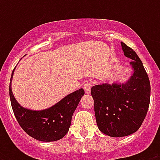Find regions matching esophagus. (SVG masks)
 Here are the masks:
<instances>
[{
  "label": "esophagus",
  "instance_id": "1",
  "mask_svg": "<svg viewBox=\"0 0 160 160\" xmlns=\"http://www.w3.org/2000/svg\"><path fill=\"white\" fill-rule=\"evenodd\" d=\"M91 87H92V83L91 82H86L84 85V90L85 91V94L87 95H90V90H91Z\"/></svg>",
  "mask_w": 160,
  "mask_h": 160
}]
</instances>
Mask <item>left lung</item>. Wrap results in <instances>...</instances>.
I'll use <instances>...</instances> for the list:
<instances>
[{"label": "left lung", "mask_w": 160, "mask_h": 160, "mask_svg": "<svg viewBox=\"0 0 160 160\" xmlns=\"http://www.w3.org/2000/svg\"><path fill=\"white\" fill-rule=\"evenodd\" d=\"M122 50L132 69L124 82L103 83L91 88L98 128L110 137H124L139 129L146 116L150 100V84L139 56L121 42Z\"/></svg>", "instance_id": "obj_1"}]
</instances>
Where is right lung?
<instances>
[{"mask_svg":"<svg viewBox=\"0 0 160 160\" xmlns=\"http://www.w3.org/2000/svg\"><path fill=\"white\" fill-rule=\"evenodd\" d=\"M10 82V99L14 114L24 131L36 140L42 142L56 141L62 139L69 131L71 119L81 98L85 95L83 89L77 90L61 99L47 109L33 110L21 106L14 96Z\"/></svg>","mask_w":160,"mask_h":160,"instance_id":"add662e5","label":"right lung"}]
</instances>
